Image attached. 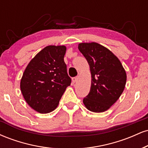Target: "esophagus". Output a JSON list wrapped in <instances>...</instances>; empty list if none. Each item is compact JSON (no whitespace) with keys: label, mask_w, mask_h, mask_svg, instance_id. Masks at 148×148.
Instances as JSON below:
<instances>
[{"label":"esophagus","mask_w":148,"mask_h":148,"mask_svg":"<svg viewBox=\"0 0 148 148\" xmlns=\"http://www.w3.org/2000/svg\"><path fill=\"white\" fill-rule=\"evenodd\" d=\"M72 81L74 83H75V82H77V81H78V79H79V77H78V76H75V77H72Z\"/></svg>","instance_id":"1"}]
</instances>
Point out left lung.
Wrapping results in <instances>:
<instances>
[{
  "mask_svg": "<svg viewBox=\"0 0 148 148\" xmlns=\"http://www.w3.org/2000/svg\"><path fill=\"white\" fill-rule=\"evenodd\" d=\"M79 50L90 68L92 84L84 105L89 111L101 113L119 99L125 89L127 74L121 62L106 47L96 42L81 43Z\"/></svg>",
  "mask_w": 148,
  "mask_h": 148,
  "instance_id": "obj_1",
  "label": "left lung"
}]
</instances>
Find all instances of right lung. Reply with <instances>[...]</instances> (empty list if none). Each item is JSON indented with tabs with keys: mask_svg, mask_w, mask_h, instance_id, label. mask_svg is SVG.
<instances>
[{
	"mask_svg": "<svg viewBox=\"0 0 148 148\" xmlns=\"http://www.w3.org/2000/svg\"><path fill=\"white\" fill-rule=\"evenodd\" d=\"M64 46H48L30 60L21 80L20 88L28 104L41 113L56 108L66 88L70 86L64 61Z\"/></svg>",
	"mask_w": 148,
	"mask_h": 148,
	"instance_id": "obj_1",
	"label": "right lung"
}]
</instances>
